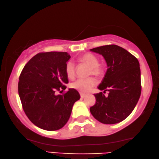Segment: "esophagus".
Listing matches in <instances>:
<instances>
[{"instance_id": "obj_1", "label": "esophagus", "mask_w": 159, "mask_h": 159, "mask_svg": "<svg viewBox=\"0 0 159 159\" xmlns=\"http://www.w3.org/2000/svg\"><path fill=\"white\" fill-rule=\"evenodd\" d=\"M80 97H81L82 98H84V97H86V94H85V93H80Z\"/></svg>"}]
</instances>
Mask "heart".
Listing matches in <instances>:
<instances>
[{
    "label": "heart",
    "instance_id": "heart-1",
    "mask_svg": "<svg viewBox=\"0 0 159 159\" xmlns=\"http://www.w3.org/2000/svg\"><path fill=\"white\" fill-rule=\"evenodd\" d=\"M80 61L85 63L90 67V75H95L99 77L104 73V67L98 63V58L92 53H85L80 57ZM65 72L67 77L70 79H73L76 74V67L73 61L70 60L67 61L65 67ZM97 80L94 78L90 77L87 79H78L71 84V87L73 89L79 91L80 92H88L94 86L97 84Z\"/></svg>",
    "mask_w": 159,
    "mask_h": 159
}]
</instances>
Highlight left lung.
<instances>
[{
  "label": "left lung",
  "instance_id": "8db88e82",
  "mask_svg": "<svg viewBox=\"0 0 159 159\" xmlns=\"http://www.w3.org/2000/svg\"><path fill=\"white\" fill-rule=\"evenodd\" d=\"M91 51L102 55L108 69L98 89L109 92L95 93L96 103L90 108L94 118L103 124L123 121L133 111L141 95V72L136 57L114 44L99 46Z\"/></svg>",
  "mask_w": 159,
  "mask_h": 159
}]
</instances>
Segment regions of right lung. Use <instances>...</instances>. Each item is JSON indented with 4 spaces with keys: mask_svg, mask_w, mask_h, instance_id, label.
Segmentation results:
<instances>
[{
    "mask_svg": "<svg viewBox=\"0 0 159 159\" xmlns=\"http://www.w3.org/2000/svg\"><path fill=\"white\" fill-rule=\"evenodd\" d=\"M70 58L67 52H41L28 61L20 73L18 93L23 110L33 124L45 130L62 128L80 98L75 89L56 93L66 89L65 67Z\"/></svg>",
    "mask_w": 159,
    "mask_h": 159,
    "instance_id": "obj_1",
    "label": "right lung"
}]
</instances>
